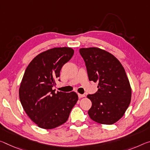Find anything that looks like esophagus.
<instances>
[{
	"label": "esophagus",
	"instance_id": "obj_1",
	"mask_svg": "<svg viewBox=\"0 0 150 150\" xmlns=\"http://www.w3.org/2000/svg\"><path fill=\"white\" fill-rule=\"evenodd\" d=\"M78 96H79V98H82V97H85L84 94H80V93H78Z\"/></svg>",
	"mask_w": 150,
	"mask_h": 150
}]
</instances>
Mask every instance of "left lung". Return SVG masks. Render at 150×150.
<instances>
[{"label": "left lung", "mask_w": 150, "mask_h": 150, "mask_svg": "<svg viewBox=\"0 0 150 150\" xmlns=\"http://www.w3.org/2000/svg\"><path fill=\"white\" fill-rule=\"evenodd\" d=\"M89 81L98 83L96 93L88 95L92 106L90 118L101 124L111 125L123 117L129 105L132 89L123 67L112 54L97 47L81 48Z\"/></svg>", "instance_id": "obj_1"}]
</instances>
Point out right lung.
I'll use <instances>...</instances> for the list:
<instances>
[{
  "instance_id": "right-lung-1",
  "label": "right lung",
  "mask_w": 150,
  "mask_h": 150,
  "mask_svg": "<svg viewBox=\"0 0 150 150\" xmlns=\"http://www.w3.org/2000/svg\"><path fill=\"white\" fill-rule=\"evenodd\" d=\"M73 54L74 50L69 47L49 49L35 57L24 73L21 103L30 120L42 129H53L65 123L78 100L75 92L55 93L53 89L61 68Z\"/></svg>"
}]
</instances>
